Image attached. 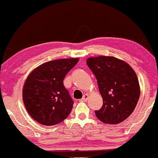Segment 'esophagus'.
<instances>
[{
    "label": "esophagus",
    "mask_w": 158,
    "mask_h": 158,
    "mask_svg": "<svg viewBox=\"0 0 158 158\" xmlns=\"http://www.w3.org/2000/svg\"><path fill=\"white\" fill-rule=\"evenodd\" d=\"M88 99H89V95H88V94H85V95H84L83 97V98H82V99H81V102H85V101H87Z\"/></svg>",
    "instance_id": "esophagus-1"
}]
</instances>
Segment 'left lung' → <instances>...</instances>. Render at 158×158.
<instances>
[{
	"label": "left lung",
	"instance_id": "obj_1",
	"mask_svg": "<svg viewBox=\"0 0 158 158\" xmlns=\"http://www.w3.org/2000/svg\"><path fill=\"white\" fill-rule=\"evenodd\" d=\"M97 78L103 105L95 111L97 118L108 124L120 123L131 114L140 97V87L134 69L113 56L91 57L86 60Z\"/></svg>",
	"mask_w": 158,
	"mask_h": 158
}]
</instances>
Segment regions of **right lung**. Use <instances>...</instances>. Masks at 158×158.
I'll return each instance as SVG.
<instances>
[{
  "label": "right lung",
  "mask_w": 158,
  "mask_h": 158,
  "mask_svg": "<svg viewBox=\"0 0 158 158\" xmlns=\"http://www.w3.org/2000/svg\"><path fill=\"white\" fill-rule=\"evenodd\" d=\"M78 61L72 58L48 61L28 75L22 90L23 102L30 115L39 123L54 126L70 114L74 102L63 81Z\"/></svg>",
  "instance_id": "add662e5"
}]
</instances>
